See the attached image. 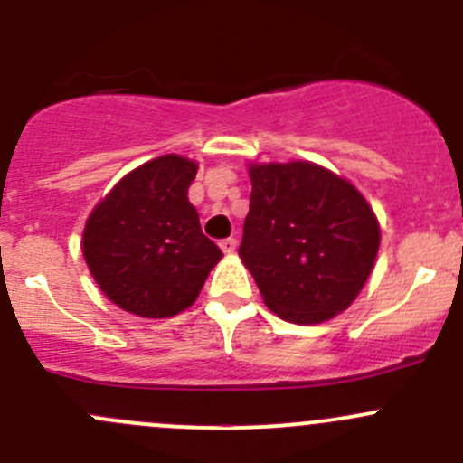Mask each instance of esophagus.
I'll return each instance as SVG.
<instances>
[{
    "mask_svg": "<svg viewBox=\"0 0 463 463\" xmlns=\"http://www.w3.org/2000/svg\"><path fill=\"white\" fill-rule=\"evenodd\" d=\"M219 246H222L223 253L231 255V253H235V249H237V240H235V237H226V240L219 241Z\"/></svg>",
    "mask_w": 463,
    "mask_h": 463,
    "instance_id": "1",
    "label": "esophagus"
}]
</instances>
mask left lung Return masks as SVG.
Wrapping results in <instances>:
<instances>
[{"instance_id":"obj_1","label":"left lung","mask_w":463,"mask_h":463,"mask_svg":"<svg viewBox=\"0 0 463 463\" xmlns=\"http://www.w3.org/2000/svg\"><path fill=\"white\" fill-rule=\"evenodd\" d=\"M240 255L273 314L316 325L347 309L374 266L381 231L363 194L307 161L250 167Z\"/></svg>"}]
</instances>
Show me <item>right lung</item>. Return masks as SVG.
Segmentation results:
<instances>
[{"instance_id":"right-lung-1","label":"right lung","mask_w":463,"mask_h":463,"mask_svg":"<svg viewBox=\"0 0 463 463\" xmlns=\"http://www.w3.org/2000/svg\"><path fill=\"white\" fill-rule=\"evenodd\" d=\"M197 163L165 154L129 172L87 219L82 253L120 309L167 318L197 300L222 250L188 202Z\"/></svg>"}]
</instances>
